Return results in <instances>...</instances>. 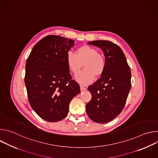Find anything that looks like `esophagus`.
<instances>
[{
	"label": "esophagus",
	"instance_id": "34e87169",
	"mask_svg": "<svg viewBox=\"0 0 158 158\" xmlns=\"http://www.w3.org/2000/svg\"><path fill=\"white\" fill-rule=\"evenodd\" d=\"M80 89H81V91H85V90L87 89L86 87H84V86H82V85H81V86H80Z\"/></svg>",
	"mask_w": 158,
	"mask_h": 158
}]
</instances>
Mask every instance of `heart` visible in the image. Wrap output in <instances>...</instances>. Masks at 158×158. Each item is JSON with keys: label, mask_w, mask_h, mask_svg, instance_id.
<instances>
[{"label": "heart", "mask_w": 158, "mask_h": 158, "mask_svg": "<svg viewBox=\"0 0 158 158\" xmlns=\"http://www.w3.org/2000/svg\"><path fill=\"white\" fill-rule=\"evenodd\" d=\"M66 63L69 69L76 74L80 69L82 64L84 70L79 72L75 76L76 80L82 85L91 84L97 76H101L105 69L106 60L104 56L98 54L96 49L83 46L77 49V54L68 52L66 55Z\"/></svg>", "instance_id": "heart-1"}]
</instances>
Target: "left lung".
Listing matches in <instances>:
<instances>
[{
    "label": "left lung",
    "mask_w": 158,
    "mask_h": 158,
    "mask_svg": "<svg viewBox=\"0 0 158 158\" xmlns=\"http://www.w3.org/2000/svg\"><path fill=\"white\" fill-rule=\"evenodd\" d=\"M102 49L106 66L101 78L88 87L92 99L86 105L89 118L98 123H107L123 110L131 87V69L118 45L108 40L88 42Z\"/></svg>",
    "instance_id": "8db88e82"
}]
</instances>
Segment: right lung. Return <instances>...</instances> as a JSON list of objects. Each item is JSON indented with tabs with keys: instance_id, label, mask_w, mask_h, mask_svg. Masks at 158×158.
<instances>
[{
	"instance_id": "right-lung-1",
	"label": "right lung",
	"mask_w": 158,
	"mask_h": 158,
	"mask_svg": "<svg viewBox=\"0 0 158 158\" xmlns=\"http://www.w3.org/2000/svg\"><path fill=\"white\" fill-rule=\"evenodd\" d=\"M74 43L59 35H48L35 45L26 61L25 84L29 103L39 117L49 122L65 118L70 102L80 93L66 63L67 53Z\"/></svg>"
}]
</instances>
